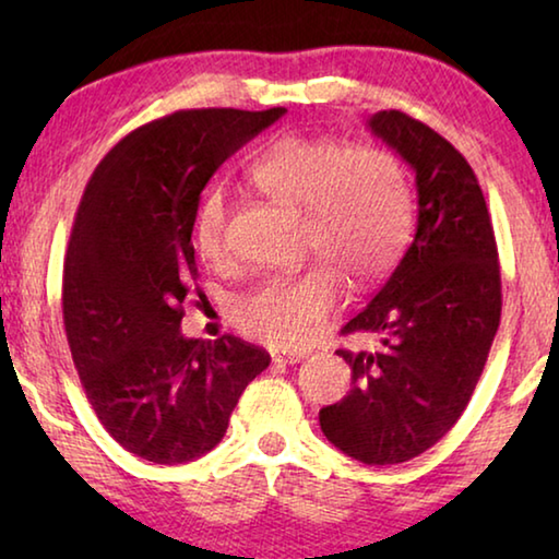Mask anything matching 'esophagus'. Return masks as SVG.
I'll use <instances>...</instances> for the list:
<instances>
[{"label": "esophagus", "mask_w": 559, "mask_h": 559, "mask_svg": "<svg viewBox=\"0 0 559 559\" xmlns=\"http://www.w3.org/2000/svg\"><path fill=\"white\" fill-rule=\"evenodd\" d=\"M302 357H306V353H283V355H273V359H276V362H283V365H296V362H300Z\"/></svg>", "instance_id": "1"}]
</instances>
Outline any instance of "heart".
Listing matches in <instances>:
<instances>
[{"label":"heart","mask_w":559,"mask_h":559,"mask_svg":"<svg viewBox=\"0 0 559 559\" xmlns=\"http://www.w3.org/2000/svg\"><path fill=\"white\" fill-rule=\"evenodd\" d=\"M251 182L269 200L302 212V249L329 263L296 276L263 281L236 308L246 335L281 349L313 343L349 286H365L390 269L400 251L409 197L402 165L374 145L330 138L286 135L251 167ZM194 241L202 259H229V212L222 192H210L197 212Z\"/></svg>","instance_id":"heart-1"}]
</instances>
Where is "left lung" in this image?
Here are the masks:
<instances>
[{"instance_id":"1","label":"left lung","mask_w":559,"mask_h":559,"mask_svg":"<svg viewBox=\"0 0 559 559\" xmlns=\"http://www.w3.org/2000/svg\"><path fill=\"white\" fill-rule=\"evenodd\" d=\"M370 130L414 169L412 246L343 335L374 333L380 347L337 349L353 390L320 409L330 443L367 466L419 456L466 409L500 325L498 246L480 185L456 147L402 110Z\"/></svg>"}]
</instances>
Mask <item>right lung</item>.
<instances>
[{
    "mask_svg": "<svg viewBox=\"0 0 559 559\" xmlns=\"http://www.w3.org/2000/svg\"><path fill=\"white\" fill-rule=\"evenodd\" d=\"M286 108L177 110L100 159L63 261V328L93 412L122 449L187 463L222 441L271 355L241 337H185L192 229L212 175Z\"/></svg>",
    "mask_w": 559,
    "mask_h": 559,
    "instance_id": "right-lung-1",
    "label": "right lung"
}]
</instances>
